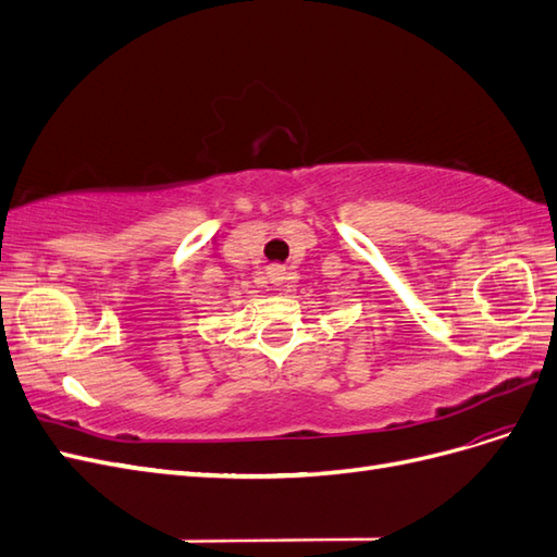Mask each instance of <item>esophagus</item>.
<instances>
[{"instance_id":"1","label":"esophagus","mask_w":557,"mask_h":557,"mask_svg":"<svg viewBox=\"0 0 557 557\" xmlns=\"http://www.w3.org/2000/svg\"><path fill=\"white\" fill-rule=\"evenodd\" d=\"M267 276H269V283H274V285H283V281H285V269H283V267H278V264L269 267Z\"/></svg>"}]
</instances>
